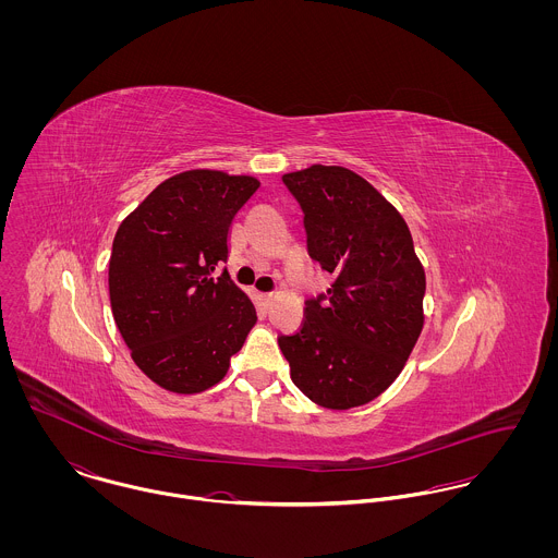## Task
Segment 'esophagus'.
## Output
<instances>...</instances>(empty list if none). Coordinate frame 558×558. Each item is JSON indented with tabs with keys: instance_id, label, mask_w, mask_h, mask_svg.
Masks as SVG:
<instances>
[{
	"instance_id": "1",
	"label": "esophagus",
	"mask_w": 558,
	"mask_h": 558,
	"mask_svg": "<svg viewBox=\"0 0 558 558\" xmlns=\"http://www.w3.org/2000/svg\"><path fill=\"white\" fill-rule=\"evenodd\" d=\"M275 299H277V294H272V292H268V294H262V301H264L266 305H270Z\"/></svg>"
}]
</instances>
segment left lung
I'll return each instance as SVG.
<instances>
[{
  "label": "left lung",
  "instance_id": "1",
  "mask_svg": "<svg viewBox=\"0 0 558 558\" xmlns=\"http://www.w3.org/2000/svg\"><path fill=\"white\" fill-rule=\"evenodd\" d=\"M283 182L305 213L312 259L335 283L305 301L301 328L279 348L312 401L363 405L396 383L423 330L425 270L403 217L359 173L312 165Z\"/></svg>",
  "mask_w": 558,
  "mask_h": 558
}]
</instances>
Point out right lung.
Listing matches in <instances>:
<instances>
[{
  "label": "right lung",
  "mask_w": 558,
  "mask_h": 558,
  "mask_svg": "<svg viewBox=\"0 0 558 558\" xmlns=\"http://www.w3.org/2000/svg\"><path fill=\"white\" fill-rule=\"evenodd\" d=\"M253 175L175 173L120 223L109 257L111 312L135 365L165 391L202 393L230 369L257 322L223 270L232 219Z\"/></svg>",
  "instance_id": "right-lung-1"
}]
</instances>
